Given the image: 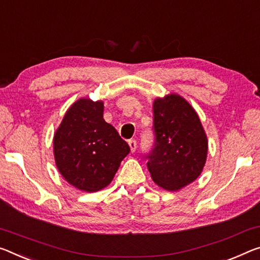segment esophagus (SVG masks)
<instances>
[{
    "instance_id": "34e87169",
    "label": "esophagus",
    "mask_w": 260,
    "mask_h": 260,
    "mask_svg": "<svg viewBox=\"0 0 260 260\" xmlns=\"http://www.w3.org/2000/svg\"><path fill=\"white\" fill-rule=\"evenodd\" d=\"M137 141H135V140H129L128 141V146H129V148H131V151L132 152H134L135 150H137Z\"/></svg>"
}]
</instances>
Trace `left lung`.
<instances>
[{"label":"left lung","mask_w":260,"mask_h":260,"mask_svg":"<svg viewBox=\"0 0 260 260\" xmlns=\"http://www.w3.org/2000/svg\"><path fill=\"white\" fill-rule=\"evenodd\" d=\"M155 145L148 158L151 179L167 191H178L204 170L208 140L199 115L180 94L152 103Z\"/></svg>","instance_id":"1"}]
</instances>
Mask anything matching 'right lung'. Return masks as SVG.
<instances>
[{"mask_svg": "<svg viewBox=\"0 0 260 260\" xmlns=\"http://www.w3.org/2000/svg\"><path fill=\"white\" fill-rule=\"evenodd\" d=\"M103 113V101L80 98L64 113L53 138L57 170L80 191L108 186L131 150Z\"/></svg>", "mask_w": 260, "mask_h": 260, "instance_id": "1", "label": "right lung"}]
</instances>
